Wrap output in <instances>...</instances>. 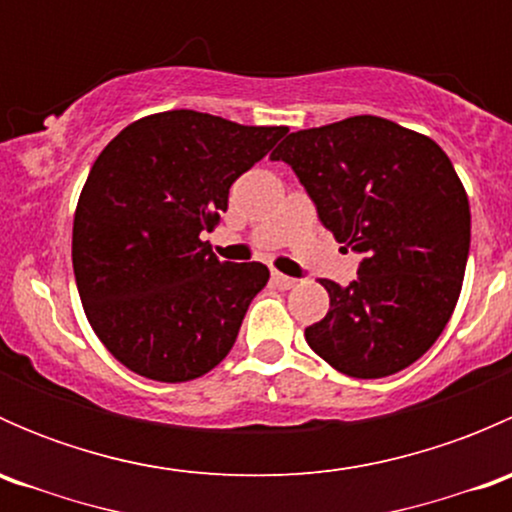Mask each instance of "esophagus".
<instances>
[{"label":"esophagus","instance_id":"obj_1","mask_svg":"<svg viewBox=\"0 0 512 512\" xmlns=\"http://www.w3.org/2000/svg\"><path fill=\"white\" fill-rule=\"evenodd\" d=\"M272 285L280 287V289H292L294 285H297V280H292V277L282 275V272H272Z\"/></svg>","mask_w":512,"mask_h":512}]
</instances>
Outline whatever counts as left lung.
Wrapping results in <instances>:
<instances>
[{"instance_id":"8db88e82","label":"left lung","mask_w":512,"mask_h":512,"mask_svg":"<svg viewBox=\"0 0 512 512\" xmlns=\"http://www.w3.org/2000/svg\"><path fill=\"white\" fill-rule=\"evenodd\" d=\"M285 160L344 250L361 252L349 287L322 280L329 312L304 329L314 354L354 379L406 369L446 329L466 275L471 205L436 141L379 116L289 133Z\"/></svg>"}]
</instances>
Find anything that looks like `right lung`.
<instances>
[{"instance_id": "right-lung-1", "label": "right lung", "mask_w": 512, "mask_h": 512, "mask_svg": "<svg viewBox=\"0 0 512 512\" xmlns=\"http://www.w3.org/2000/svg\"><path fill=\"white\" fill-rule=\"evenodd\" d=\"M285 133L180 108L133 121L96 158L71 260L91 329L126 369L180 384L230 352L270 270L220 262L200 235L220 223L230 185Z\"/></svg>"}]
</instances>
